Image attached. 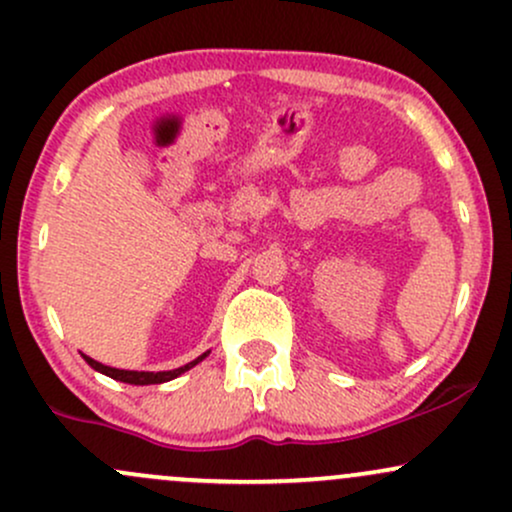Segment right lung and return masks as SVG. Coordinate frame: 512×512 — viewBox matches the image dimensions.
<instances>
[{"label":"right lung","mask_w":512,"mask_h":512,"mask_svg":"<svg viewBox=\"0 0 512 512\" xmlns=\"http://www.w3.org/2000/svg\"><path fill=\"white\" fill-rule=\"evenodd\" d=\"M206 355H209V352H204V355L196 357L194 362L184 364V367H179V369H170V372H128V369H114V367H106V364H101V362H97V359H92V357H87V355H84V359H87L89 367L97 369V372H101V374L111 376V379L123 381V384H133V386H148V384H165V381L177 379L179 374L189 372V369L196 367V364H199L201 359H204Z\"/></svg>","instance_id":"1"}]
</instances>
